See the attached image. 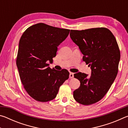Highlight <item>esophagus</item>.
<instances>
[{
  "instance_id": "esophagus-1",
  "label": "esophagus",
  "mask_w": 128,
  "mask_h": 128,
  "mask_svg": "<svg viewBox=\"0 0 128 128\" xmlns=\"http://www.w3.org/2000/svg\"><path fill=\"white\" fill-rule=\"evenodd\" d=\"M73 77H74V74H73V73L70 72V74H69V78H72Z\"/></svg>"
}]
</instances>
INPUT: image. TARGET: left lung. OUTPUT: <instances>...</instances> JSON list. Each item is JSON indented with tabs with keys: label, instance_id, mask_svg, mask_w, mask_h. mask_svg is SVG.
I'll return each instance as SVG.
<instances>
[{
	"label": "left lung",
	"instance_id": "obj_1",
	"mask_svg": "<svg viewBox=\"0 0 128 128\" xmlns=\"http://www.w3.org/2000/svg\"><path fill=\"white\" fill-rule=\"evenodd\" d=\"M70 36L92 69L90 76L81 72L74 74L80 86L73 92V97L81 104H92L103 98L118 74L120 59L118 43L112 32L105 28L71 30Z\"/></svg>",
	"mask_w": 128,
	"mask_h": 128
}]
</instances>
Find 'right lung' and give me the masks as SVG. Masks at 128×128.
<instances>
[{
	"instance_id": "1",
	"label": "right lung",
	"mask_w": 128,
	"mask_h": 128,
	"mask_svg": "<svg viewBox=\"0 0 128 128\" xmlns=\"http://www.w3.org/2000/svg\"><path fill=\"white\" fill-rule=\"evenodd\" d=\"M69 32L39 23L28 28L21 36L16 65L25 90L36 101L46 102L55 98L60 86L68 79V70L51 69L49 64Z\"/></svg>"
}]
</instances>
